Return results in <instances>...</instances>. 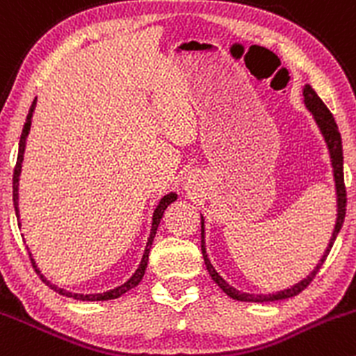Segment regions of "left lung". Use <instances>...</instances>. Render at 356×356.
I'll return each instance as SVG.
<instances>
[{
  "instance_id": "left-lung-1",
  "label": "left lung",
  "mask_w": 356,
  "mask_h": 356,
  "mask_svg": "<svg viewBox=\"0 0 356 356\" xmlns=\"http://www.w3.org/2000/svg\"><path fill=\"white\" fill-rule=\"evenodd\" d=\"M304 106L307 107V111L312 114V119L316 121L317 128H319L321 134L324 138V143H326L327 153H329V160H331V167H332V179H334V191H336V223H334V230H332L331 238H329V244L324 250L323 257L319 259L317 266L305 276L304 280H300L298 283L291 285L290 288H285V290L275 291V293H245V291L237 290L232 285H228L227 280L223 276H220V273L216 271L215 266L209 261L208 252H207V228H204V216L201 215V250H203V257H204V264H207V269L211 276L213 282L216 283L223 291L234 300H241V302H275V300H283V298H290L295 297V295L300 293L304 288L309 286V283L316 278L317 271H319L321 266L326 261L329 250H331L332 244H334L336 237H338L339 230H341L343 222H345V213H346V191H345V177H343V145H341V134H339L338 126H336L334 118L329 112V109L324 106L323 100L319 99L314 88L310 85H305L304 87Z\"/></svg>"
}]
</instances>
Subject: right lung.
Here are the masks:
<instances>
[{
	"instance_id": "1",
	"label": "right lung",
	"mask_w": 356,
	"mask_h": 356,
	"mask_svg": "<svg viewBox=\"0 0 356 356\" xmlns=\"http://www.w3.org/2000/svg\"><path fill=\"white\" fill-rule=\"evenodd\" d=\"M35 104H37V99L32 102V107H30L29 111V115H27V121H25L24 124V129H22V136H20V145H18V159H17V167H15V172H13V204H15V213H17V220L20 222V208H18V188H20V174H22V165H24V153H25V145H27V136L30 133V126H32V115H33V111H35ZM177 200V194L175 193H168L165 196L160 200V203L156 204L155 211H153V218H152V228H149V235H148V241H147V247H145V252H143V257H141L140 264H138L136 271L133 273V276L128 280L126 283H122V285L112 288V290H107L104 291V293H88V295H83V293H73V291H68L65 290V288H58L56 285H52L49 280L46 278V276L40 273V269L37 268V263L33 261L32 257V252L30 254V261H32L33 268H35L37 275L40 276V280H42L44 283H46L47 286L51 288V290H54L56 293L59 295H65V297H70V298H74V300H87V302H102V300H114V298H119L121 295H124L126 291L133 290L134 286H138V283L143 280V275L145 271H147V264H148V254H149V247L153 244V238H155V234H156V228L160 225V220H162L163 213H165V209L168 204H172L174 201ZM18 225H22V223H18Z\"/></svg>"
}]
</instances>
